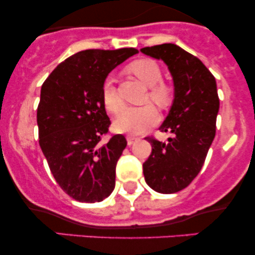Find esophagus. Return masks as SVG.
Wrapping results in <instances>:
<instances>
[{"mask_svg": "<svg viewBox=\"0 0 255 255\" xmlns=\"http://www.w3.org/2000/svg\"><path fill=\"white\" fill-rule=\"evenodd\" d=\"M137 137H135V136H131V135H128L127 136V144H128V146H131L134 144V142L135 141H137Z\"/></svg>", "mask_w": 255, "mask_h": 255, "instance_id": "34e87169", "label": "esophagus"}]
</instances>
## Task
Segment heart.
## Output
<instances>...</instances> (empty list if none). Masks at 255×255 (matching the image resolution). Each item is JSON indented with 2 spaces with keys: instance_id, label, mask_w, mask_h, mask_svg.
Wrapping results in <instances>:
<instances>
[{
  "instance_id": "b5f03b06",
  "label": "heart",
  "mask_w": 255,
  "mask_h": 255,
  "mask_svg": "<svg viewBox=\"0 0 255 255\" xmlns=\"http://www.w3.org/2000/svg\"><path fill=\"white\" fill-rule=\"evenodd\" d=\"M130 72L150 87L148 97L160 107H165L171 99V89L162 81V71L156 61L150 58H141L134 61L129 66ZM102 99L108 110L113 114H119L124 108V102L120 98L118 90L113 79L108 78L102 87ZM157 110L150 104L142 107L126 108L114 121V129L119 133L141 134L153 127L158 122Z\"/></svg>"
}]
</instances>
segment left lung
<instances>
[{"mask_svg": "<svg viewBox=\"0 0 255 255\" xmlns=\"http://www.w3.org/2000/svg\"><path fill=\"white\" fill-rule=\"evenodd\" d=\"M140 51L162 60L174 81V101L159 127L172 137L166 142L146 137L152 152L142 164L146 183L158 193L171 194L186 188L203 168L216 135L217 84L198 57L176 44L147 46Z\"/></svg>", "mask_w": 255, "mask_h": 255, "instance_id": "obj_1", "label": "left lung"}]
</instances>
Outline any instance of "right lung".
I'll list each match as a JSON object with an SVG mask.
<instances>
[{"label": "right lung", "mask_w": 255, "mask_h": 255, "mask_svg": "<svg viewBox=\"0 0 255 255\" xmlns=\"http://www.w3.org/2000/svg\"><path fill=\"white\" fill-rule=\"evenodd\" d=\"M135 54L134 48L79 51L58 64L40 90V148L58 186L81 203H99L115 188L127 140L118 134L102 142L110 126L102 87L115 67Z\"/></svg>", "instance_id": "right-lung-1"}]
</instances>
